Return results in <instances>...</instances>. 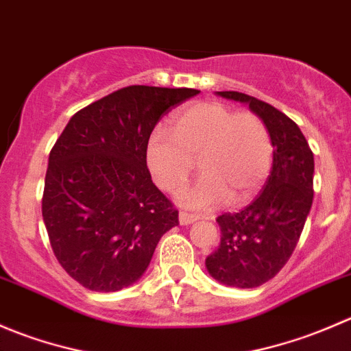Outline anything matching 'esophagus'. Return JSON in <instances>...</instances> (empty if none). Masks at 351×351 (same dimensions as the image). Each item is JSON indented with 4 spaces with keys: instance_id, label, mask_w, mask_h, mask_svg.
Instances as JSON below:
<instances>
[{
    "instance_id": "34e87169",
    "label": "esophagus",
    "mask_w": 351,
    "mask_h": 351,
    "mask_svg": "<svg viewBox=\"0 0 351 351\" xmlns=\"http://www.w3.org/2000/svg\"><path fill=\"white\" fill-rule=\"evenodd\" d=\"M197 215H193V214H189V212H180V215H178V221H180V224L182 226H189V224H193V222L197 221Z\"/></svg>"
}]
</instances>
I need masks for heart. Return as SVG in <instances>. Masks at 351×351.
<instances>
[{
    "label": "heart",
    "instance_id": "heart-1",
    "mask_svg": "<svg viewBox=\"0 0 351 351\" xmlns=\"http://www.w3.org/2000/svg\"><path fill=\"white\" fill-rule=\"evenodd\" d=\"M169 129L151 132L146 165L159 189L176 193L197 159L202 176L180 197L186 207L212 210L228 200L243 205L258 195L270 175L274 144L256 113L198 101L178 110Z\"/></svg>",
    "mask_w": 351,
    "mask_h": 351
}]
</instances>
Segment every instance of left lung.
Returning a JSON list of instances; mask_svg holds the SVG:
<instances>
[{
	"label": "left lung",
	"mask_w": 351,
	"mask_h": 351,
	"mask_svg": "<svg viewBox=\"0 0 351 351\" xmlns=\"http://www.w3.org/2000/svg\"><path fill=\"white\" fill-rule=\"evenodd\" d=\"M217 95L250 105L274 144L265 189L243 210L219 215L221 244L205 258L207 271L217 282L253 289L274 278L295 250L313 205L314 156L299 125L280 110L239 91Z\"/></svg>",
	"instance_id": "1"
}]
</instances>
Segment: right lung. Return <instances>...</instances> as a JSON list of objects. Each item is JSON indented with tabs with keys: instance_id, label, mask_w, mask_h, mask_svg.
Listing matches in <instances>:
<instances>
[{
	"instance_id": "1",
	"label": "right lung",
	"mask_w": 351,
	"mask_h": 351,
	"mask_svg": "<svg viewBox=\"0 0 351 351\" xmlns=\"http://www.w3.org/2000/svg\"><path fill=\"white\" fill-rule=\"evenodd\" d=\"M192 88L113 91L71 117L45 173L42 217L56 258L95 292H117L147 270L178 210L151 180L146 144L165 112Z\"/></svg>"
}]
</instances>
